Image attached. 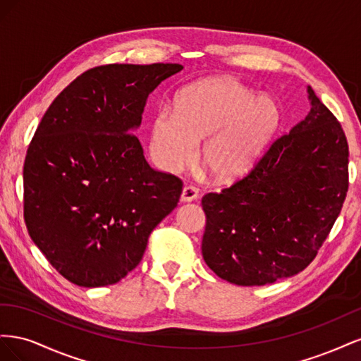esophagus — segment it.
<instances>
[{"label":"esophagus","mask_w":361,"mask_h":361,"mask_svg":"<svg viewBox=\"0 0 361 361\" xmlns=\"http://www.w3.org/2000/svg\"><path fill=\"white\" fill-rule=\"evenodd\" d=\"M199 197V190L195 187H191V185H187L183 187L182 194H180V200L182 202H192Z\"/></svg>","instance_id":"obj_1"}]
</instances>
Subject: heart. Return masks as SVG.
Returning a JSON list of instances; mask_svg holds the SVG:
<instances>
[{"label": "heart", "mask_w": 361, "mask_h": 361, "mask_svg": "<svg viewBox=\"0 0 361 361\" xmlns=\"http://www.w3.org/2000/svg\"><path fill=\"white\" fill-rule=\"evenodd\" d=\"M280 108L232 78L195 82L183 89L174 110L161 105L150 122V152L170 173L190 167L197 158L220 183L233 182L255 167L276 137Z\"/></svg>", "instance_id": "heart-1"}]
</instances>
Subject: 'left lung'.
I'll return each mask as SVG.
<instances>
[{"mask_svg": "<svg viewBox=\"0 0 361 361\" xmlns=\"http://www.w3.org/2000/svg\"><path fill=\"white\" fill-rule=\"evenodd\" d=\"M310 111L279 137L245 178L202 199V253L215 274L264 286L307 267L348 192V141L312 87Z\"/></svg>", "mask_w": 361, "mask_h": 361, "instance_id": "obj_1", "label": "left lung"}]
</instances>
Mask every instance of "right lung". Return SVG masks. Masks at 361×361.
<instances>
[{
	"label": "right lung",
	"mask_w": 361,
	"mask_h": 361,
	"mask_svg": "<svg viewBox=\"0 0 361 361\" xmlns=\"http://www.w3.org/2000/svg\"><path fill=\"white\" fill-rule=\"evenodd\" d=\"M182 64H105L84 72L42 117L24 162V220L73 285L122 280L178 206L182 180L152 169L138 138L147 96Z\"/></svg>",
	"instance_id": "1"
}]
</instances>
